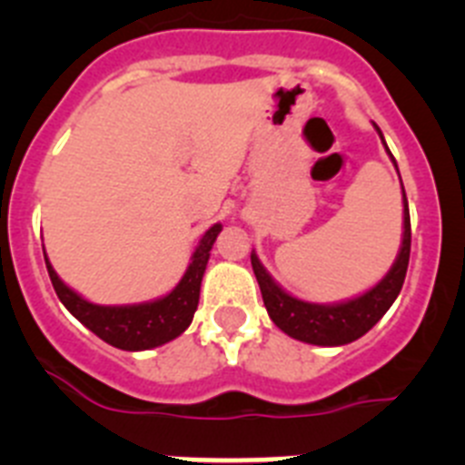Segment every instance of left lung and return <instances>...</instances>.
Wrapping results in <instances>:
<instances>
[{"label": "left lung", "instance_id": "1", "mask_svg": "<svg viewBox=\"0 0 465 465\" xmlns=\"http://www.w3.org/2000/svg\"><path fill=\"white\" fill-rule=\"evenodd\" d=\"M377 133H380V127H377ZM381 142H384V137H381ZM384 149L386 153L391 155L386 142ZM393 165H396V160H393ZM402 207H405L402 209V242L401 252H398L396 256V262H393L391 270L384 274V279H381L377 286H372L371 291H365L359 298L344 300V302L319 305V302H305V300L293 298V295L286 293V291L270 277L268 270L262 268V262L258 261L256 253H252L253 274H256L258 286H261L262 293V302H265V310H268L274 326L282 328L286 335L300 340V342L319 344V347H340V344H349L371 331V328L380 322L381 316L386 314V310L393 305V300L398 298V293H401L402 289L405 274H408L412 230H410V209L405 191H402Z\"/></svg>", "mask_w": 465, "mask_h": 465}]
</instances>
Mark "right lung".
I'll use <instances>...</instances> for the list:
<instances>
[{"instance_id": "obj_1", "label": "right lung", "mask_w": 465, "mask_h": 465, "mask_svg": "<svg viewBox=\"0 0 465 465\" xmlns=\"http://www.w3.org/2000/svg\"><path fill=\"white\" fill-rule=\"evenodd\" d=\"M221 223L212 225L203 235L200 244L191 256L186 274L182 282L167 295L151 302H139V305H94L81 298L76 291H72L63 279L57 277L53 265L46 258L48 277L53 282L57 298L72 312L88 331H93L100 340L116 349L125 351H143L160 344L179 338L193 322V314L200 302V283H203L204 270H207L209 252L213 242L219 237Z\"/></svg>"}]
</instances>
